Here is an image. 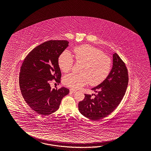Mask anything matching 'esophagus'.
<instances>
[{
	"label": "esophagus",
	"mask_w": 151,
	"mask_h": 151,
	"mask_svg": "<svg viewBox=\"0 0 151 151\" xmlns=\"http://www.w3.org/2000/svg\"><path fill=\"white\" fill-rule=\"evenodd\" d=\"M76 92V90H73V89H70V93H75Z\"/></svg>",
	"instance_id": "esophagus-1"
}]
</instances>
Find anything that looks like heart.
<instances>
[{"mask_svg": "<svg viewBox=\"0 0 151 151\" xmlns=\"http://www.w3.org/2000/svg\"><path fill=\"white\" fill-rule=\"evenodd\" d=\"M73 57L77 63H81V74L70 73L63 79L64 85L73 89H78L87 82L97 85L102 82L110 73L111 60L99 49L90 45H82L73 50ZM59 65L61 71L66 73L72 68L73 60L68 51L60 55Z\"/></svg>", "mask_w": 151, "mask_h": 151, "instance_id": "heart-1", "label": "heart"}]
</instances>
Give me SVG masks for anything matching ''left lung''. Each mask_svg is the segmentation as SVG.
<instances>
[{
    "label": "left lung",
    "instance_id": "1",
    "mask_svg": "<svg viewBox=\"0 0 151 151\" xmlns=\"http://www.w3.org/2000/svg\"><path fill=\"white\" fill-rule=\"evenodd\" d=\"M128 82L127 69L123 61L114 52L110 73L103 82L92 88L97 92L94 95V98L85 94L84 100L78 105L80 112L93 121L105 117L115 110L122 100Z\"/></svg>",
    "mask_w": 151,
    "mask_h": 151
}]
</instances>
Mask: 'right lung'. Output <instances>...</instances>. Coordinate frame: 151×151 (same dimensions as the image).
Returning a JSON list of instances; mask_svg holds the SVG:
<instances>
[{
    "mask_svg": "<svg viewBox=\"0 0 151 151\" xmlns=\"http://www.w3.org/2000/svg\"><path fill=\"white\" fill-rule=\"evenodd\" d=\"M66 40L46 41L35 47L23 61L19 85L24 99L38 114L45 116L59 109L61 101L69 93L65 87L51 89L50 82H60L58 60L69 46Z\"/></svg>",
    "mask_w": 151,
    "mask_h": 151,
    "instance_id": "1",
    "label": "right lung"
}]
</instances>
